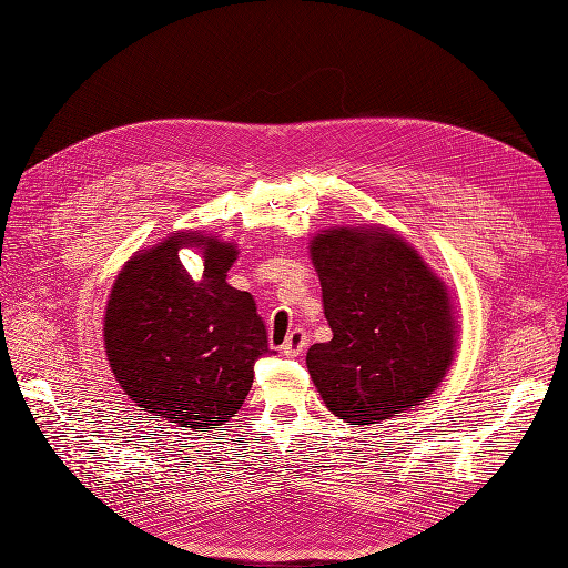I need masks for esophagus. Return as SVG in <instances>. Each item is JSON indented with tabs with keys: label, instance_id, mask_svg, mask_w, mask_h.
Listing matches in <instances>:
<instances>
[{
	"label": "esophagus",
	"instance_id": "obj_1",
	"mask_svg": "<svg viewBox=\"0 0 568 568\" xmlns=\"http://www.w3.org/2000/svg\"><path fill=\"white\" fill-rule=\"evenodd\" d=\"M305 346H307V334L303 329H294V332H288L284 346H282V353L288 357H296L305 351Z\"/></svg>",
	"mask_w": 568,
	"mask_h": 568
}]
</instances>
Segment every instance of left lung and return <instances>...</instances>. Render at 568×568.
Instances as JSON below:
<instances>
[{
    "mask_svg": "<svg viewBox=\"0 0 568 568\" xmlns=\"http://www.w3.org/2000/svg\"><path fill=\"white\" fill-rule=\"evenodd\" d=\"M311 257L334 334L305 357L324 405L365 426L428 398L457 341L445 282L400 234L376 225L324 230Z\"/></svg>",
    "mask_w": 568,
    "mask_h": 568,
    "instance_id": "obj_1",
    "label": "left lung"
}]
</instances>
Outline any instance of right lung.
I'll use <instances>...</instances> for the list:
<instances>
[{"label": "right lung", "mask_w": 568, "mask_h": 568, "mask_svg": "<svg viewBox=\"0 0 568 568\" xmlns=\"http://www.w3.org/2000/svg\"><path fill=\"white\" fill-rule=\"evenodd\" d=\"M180 247L202 251L201 281L183 270ZM236 253L234 242L186 230L134 253L115 277L106 357L120 388L153 422L220 428L246 400L255 359L270 346L253 296L227 284Z\"/></svg>", "instance_id": "right-lung-1"}]
</instances>
